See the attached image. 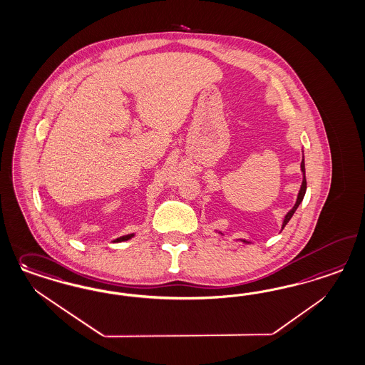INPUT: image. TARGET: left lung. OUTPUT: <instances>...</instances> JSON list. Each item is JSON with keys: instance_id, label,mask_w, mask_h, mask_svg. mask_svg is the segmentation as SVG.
<instances>
[{"instance_id": "8db88e82", "label": "left lung", "mask_w": 365, "mask_h": 365, "mask_svg": "<svg viewBox=\"0 0 365 365\" xmlns=\"http://www.w3.org/2000/svg\"><path fill=\"white\" fill-rule=\"evenodd\" d=\"M301 172H302V175H304V180H302V185H301V189H299V192H298V196H297V201H295L294 207L290 210V211L286 213V216H284V219H283L282 223V230L284 228V225L289 223V220L292 219V216L294 215V212L297 211V208L299 207V204L302 202L304 200V196H305L306 192V177H305V161L302 160V163H301ZM219 234H222V232H219ZM223 235V234H222ZM242 242L243 243H250L247 240H245V239H242Z\"/></svg>"}]
</instances>
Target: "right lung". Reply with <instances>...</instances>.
<instances>
[{
    "label": "right lung",
    "instance_id": "add662e5",
    "mask_svg": "<svg viewBox=\"0 0 365 365\" xmlns=\"http://www.w3.org/2000/svg\"><path fill=\"white\" fill-rule=\"evenodd\" d=\"M134 236V234H130V235H125V236H120V237H118V239H115L114 242H125V240H129V239H131Z\"/></svg>",
    "mask_w": 365,
    "mask_h": 365
}]
</instances>
